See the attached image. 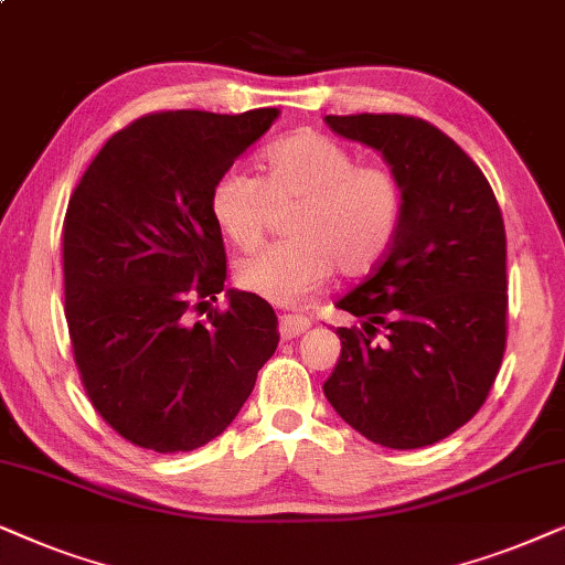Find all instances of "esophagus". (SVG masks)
Returning a JSON list of instances; mask_svg holds the SVG:
<instances>
[{
  "label": "esophagus",
  "mask_w": 565,
  "mask_h": 565,
  "mask_svg": "<svg viewBox=\"0 0 565 565\" xmlns=\"http://www.w3.org/2000/svg\"><path fill=\"white\" fill-rule=\"evenodd\" d=\"M305 330H310V320H307L305 315H281V320H278V335H281L284 341L302 335Z\"/></svg>",
  "instance_id": "1"
}]
</instances>
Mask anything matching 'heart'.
I'll list each match as a JSON object with an SVG mask.
<instances>
[{
  "label": "heart",
  "mask_w": 565,
  "mask_h": 565,
  "mask_svg": "<svg viewBox=\"0 0 565 565\" xmlns=\"http://www.w3.org/2000/svg\"><path fill=\"white\" fill-rule=\"evenodd\" d=\"M260 178L227 168L209 188V212L237 250L266 237L274 209L289 239L237 263V284L276 305H297L328 281L364 276L393 247L405 212V183L393 164L359 162L320 131H295L258 154Z\"/></svg>",
  "instance_id": "obj_1"
}]
</instances>
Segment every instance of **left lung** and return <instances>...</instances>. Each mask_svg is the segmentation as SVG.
I'll use <instances>...</instances> for the list:
<instances>
[{
    "label": "left lung",
    "instance_id": "left-lung-1",
    "mask_svg": "<svg viewBox=\"0 0 565 565\" xmlns=\"http://www.w3.org/2000/svg\"><path fill=\"white\" fill-rule=\"evenodd\" d=\"M377 149L405 183V212L385 260L338 310L341 359L326 397L374 445L418 449L480 411L507 351V230L493 188L445 131L401 113L326 116Z\"/></svg>",
    "mask_w": 565,
    "mask_h": 565
}]
</instances>
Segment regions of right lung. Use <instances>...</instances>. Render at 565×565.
Masks as SVG:
<instances>
[{
    "instance_id": "add662e5",
    "label": "right lung",
    "mask_w": 565,
    "mask_h": 565,
    "mask_svg": "<svg viewBox=\"0 0 565 565\" xmlns=\"http://www.w3.org/2000/svg\"><path fill=\"white\" fill-rule=\"evenodd\" d=\"M276 108L157 110L113 134L64 216V315L93 408L131 445L191 452L227 428L274 356L276 312L250 291L204 321L227 281L214 178Z\"/></svg>"
}]
</instances>
